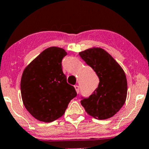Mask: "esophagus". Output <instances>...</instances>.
Returning <instances> with one entry per match:
<instances>
[{
	"mask_svg": "<svg viewBox=\"0 0 149 149\" xmlns=\"http://www.w3.org/2000/svg\"><path fill=\"white\" fill-rule=\"evenodd\" d=\"M74 88H75V89H76V91L77 93H78V94L79 93V92H80V88H79V86H78V85H75Z\"/></svg>",
	"mask_w": 149,
	"mask_h": 149,
	"instance_id": "obj_1",
	"label": "esophagus"
}]
</instances>
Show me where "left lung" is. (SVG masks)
<instances>
[{"instance_id": "left-lung-1", "label": "left lung", "mask_w": 149, "mask_h": 149, "mask_svg": "<svg viewBox=\"0 0 149 149\" xmlns=\"http://www.w3.org/2000/svg\"><path fill=\"white\" fill-rule=\"evenodd\" d=\"M80 57L97 73L100 83L88 98L80 102L85 111L99 120L111 118L125 102L127 83L125 73L107 51L92 47L79 52Z\"/></svg>"}]
</instances>
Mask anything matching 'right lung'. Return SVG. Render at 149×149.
<instances>
[{"label":"right lung","instance_id":"1","mask_svg":"<svg viewBox=\"0 0 149 149\" xmlns=\"http://www.w3.org/2000/svg\"><path fill=\"white\" fill-rule=\"evenodd\" d=\"M66 54L60 47H48L22 73L20 86L24 105L42 122L50 123L61 117L70 101L77 95L74 87L66 82L61 68V61Z\"/></svg>","mask_w":149,"mask_h":149}]
</instances>
